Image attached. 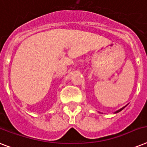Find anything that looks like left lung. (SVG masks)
Listing matches in <instances>:
<instances>
[{
	"label": "left lung",
	"mask_w": 147,
	"mask_h": 147,
	"mask_svg": "<svg viewBox=\"0 0 147 147\" xmlns=\"http://www.w3.org/2000/svg\"><path fill=\"white\" fill-rule=\"evenodd\" d=\"M126 106H127V105H126ZM126 106H124V107H122V108H121V109H120V110H118V111H117L115 112V114H116V113H118V112H120V111H122V110H123V108H124V107H126Z\"/></svg>",
	"instance_id": "1"
}]
</instances>
